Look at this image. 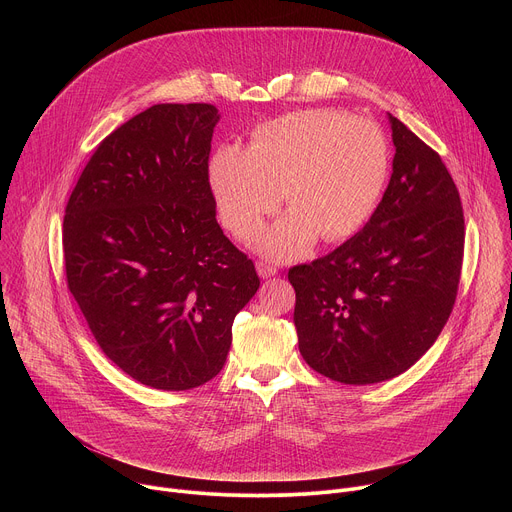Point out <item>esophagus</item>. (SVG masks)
<instances>
[{"label": "esophagus", "mask_w": 512, "mask_h": 512, "mask_svg": "<svg viewBox=\"0 0 512 512\" xmlns=\"http://www.w3.org/2000/svg\"><path fill=\"white\" fill-rule=\"evenodd\" d=\"M257 273L259 277L267 279V277H273L277 273V265L269 263V261H257Z\"/></svg>", "instance_id": "obj_1"}]
</instances>
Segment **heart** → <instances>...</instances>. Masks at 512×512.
I'll use <instances>...</instances> for the list:
<instances>
[{
    "label": "heart",
    "mask_w": 512,
    "mask_h": 512,
    "mask_svg": "<svg viewBox=\"0 0 512 512\" xmlns=\"http://www.w3.org/2000/svg\"><path fill=\"white\" fill-rule=\"evenodd\" d=\"M389 174V143L377 123L338 111L287 113L257 127L251 148L225 143L208 162L221 223L253 239L285 200L291 210L259 241L275 259L304 257L322 235L342 241L373 214Z\"/></svg>",
    "instance_id": "b5f03b06"
}]
</instances>
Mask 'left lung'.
Wrapping results in <instances>:
<instances>
[{"mask_svg":"<svg viewBox=\"0 0 512 512\" xmlns=\"http://www.w3.org/2000/svg\"><path fill=\"white\" fill-rule=\"evenodd\" d=\"M393 174L377 210L338 249L287 273L310 367L344 385L405 373L446 326L460 283L464 212L442 158L389 115Z\"/></svg>","mask_w":512,"mask_h":512,"instance_id":"8db88e82","label":"left lung"}]
</instances>
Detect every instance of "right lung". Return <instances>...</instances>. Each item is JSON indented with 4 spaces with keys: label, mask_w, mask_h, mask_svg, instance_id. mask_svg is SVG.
Segmentation results:
<instances>
[{
    "label": "right lung",
    "mask_w": 512,
    "mask_h": 512,
    "mask_svg": "<svg viewBox=\"0 0 512 512\" xmlns=\"http://www.w3.org/2000/svg\"><path fill=\"white\" fill-rule=\"evenodd\" d=\"M208 103H162L107 135L64 210V267L97 344L162 391L225 367L235 316L259 289L251 259L216 223Z\"/></svg>",
    "instance_id": "add662e5"
}]
</instances>
